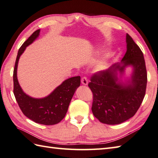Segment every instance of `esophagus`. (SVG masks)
<instances>
[{
    "mask_svg": "<svg viewBox=\"0 0 158 158\" xmlns=\"http://www.w3.org/2000/svg\"><path fill=\"white\" fill-rule=\"evenodd\" d=\"M81 82H82L83 85H85V86L88 85V80H87V78H86V77H83V78H82V79H81Z\"/></svg>",
    "mask_w": 158,
    "mask_h": 158,
    "instance_id": "esophagus-1",
    "label": "esophagus"
}]
</instances>
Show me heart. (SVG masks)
Wrapping results in <instances>:
<instances>
[{
    "mask_svg": "<svg viewBox=\"0 0 158 158\" xmlns=\"http://www.w3.org/2000/svg\"><path fill=\"white\" fill-rule=\"evenodd\" d=\"M106 59H107V57H106V56H104L99 61L98 65H96V67H95L97 72H101V71H102L104 69Z\"/></svg>",
    "mask_w": 158,
    "mask_h": 158,
    "instance_id": "b5f03b06",
    "label": "heart"
}]
</instances>
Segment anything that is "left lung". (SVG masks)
<instances>
[{
	"label": "left lung",
	"mask_w": 158,
	"mask_h": 158,
	"mask_svg": "<svg viewBox=\"0 0 158 158\" xmlns=\"http://www.w3.org/2000/svg\"><path fill=\"white\" fill-rule=\"evenodd\" d=\"M127 51L120 63L93 75L89 86L93 93L92 112L102 123L117 125L136 114L145 95L147 75L143 53L126 34ZM132 73L124 78L125 70Z\"/></svg>",
	"instance_id": "obj_1"
}]
</instances>
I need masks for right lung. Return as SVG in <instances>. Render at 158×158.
<instances>
[{"label": "right lung", "instance_id": "add662e5", "mask_svg": "<svg viewBox=\"0 0 158 158\" xmlns=\"http://www.w3.org/2000/svg\"><path fill=\"white\" fill-rule=\"evenodd\" d=\"M40 33V29L35 31L18 50L14 70V93L26 117L37 123L52 125L59 123L65 117L70 102L80 85V76L72 77L64 80L49 95L42 98L31 97L24 92L17 77L19 59L27 47L39 37Z\"/></svg>", "mask_w": 158, "mask_h": 158}]
</instances>
